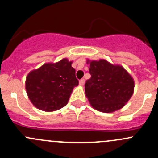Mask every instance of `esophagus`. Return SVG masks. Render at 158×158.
Masks as SVG:
<instances>
[{
  "label": "esophagus",
  "mask_w": 158,
  "mask_h": 158,
  "mask_svg": "<svg viewBox=\"0 0 158 158\" xmlns=\"http://www.w3.org/2000/svg\"><path fill=\"white\" fill-rule=\"evenodd\" d=\"M84 84H85V79H80V80H79V85H84Z\"/></svg>",
  "instance_id": "esophagus-1"
}]
</instances>
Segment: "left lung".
<instances>
[{"instance_id":"8db88e82","label":"left lung","mask_w":158,"mask_h":158,"mask_svg":"<svg viewBox=\"0 0 158 158\" xmlns=\"http://www.w3.org/2000/svg\"><path fill=\"white\" fill-rule=\"evenodd\" d=\"M87 62L91 78L85 82V92L92 107L106 113L122 109L133 94L131 76L122 66L106 60Z\"/></svg>"}]
</instances>
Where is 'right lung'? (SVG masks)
<instances>
[{"instance_id": "obj_1", "label": "right lung", "mask_w": 158, "mask_h": 158, "mask_svg": "<svg viewBox=\"0 0 158 158\" xmlns=\"http://www.w3.org/2000/svg\"><path fill=\"white\" fill-rule=\"evenodd\" d=\"M72 62L63 59L47 63L27 76L26 90L33 106L40 110L52 111L66 106L73 88L79 85Z\"/></svg>"}]
</instances>
